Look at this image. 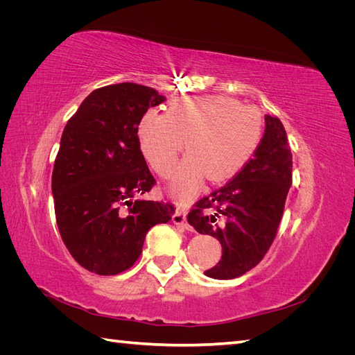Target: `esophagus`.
Segmentation results:
<instances>
[{
	"label": "esophagus",
	"mask_w": 355,
	"mask_h": 355,
	"mask_svg": "<svg viewBox=\"0 0 355 355\" xmlns=\"http://www.w3.org/2000/svg\"><path fill=\"white\" fill-rule=\"evenodd\" d=\"M171 220H173L175 225H179L180 228H185V230L191 228L189 225H188V222H187V214H185V211H182V210H178L173 214V218H171Z\"/></svg>",
	"instance_id": "34e87169"
}]
</instances>
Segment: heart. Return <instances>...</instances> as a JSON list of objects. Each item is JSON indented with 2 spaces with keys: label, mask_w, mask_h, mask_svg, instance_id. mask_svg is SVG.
<instances>
[{
  "label": "heart",
  "mask_w": 355,
  "mask_h": 355,
  "mask_svg": "<svg viewBox=\"0 0 355 355\" xmlns=\"http://www.w3.org/2000/svg\"><path fill=\"white\" fill-rule=\"evenodd\" d=\"M262 132L259 111L227 96L171 101L166 114L146 110L136 127L141 151L161 178L173 175L187 139L188 157L170 187L180 204L196 197L204 176L219 184L239 175L254 155Z\"/></svg>",
  "instance_id": "heart-1"
}]
</instances>
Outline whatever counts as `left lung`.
Returning <instances> with one entry per match:
<instances>
[{"label": "left lung", "instance_id": "8db88e82", "mask_svg": "<svg viewBox=\"0 0 355 355\" xmlns=\"http://www.w3.org/2000/svg\"><path fill=\"white\" fill-rule=\"evenodd\" d=\"M292 166L283 123L265 115V133L252 159L188 214L189 225L222 245L220 261L204 272L207 277L237 278L263 259L283 218Z\"/></svg>", "mask_w": 355, "mask_h": 355}]
</instances>
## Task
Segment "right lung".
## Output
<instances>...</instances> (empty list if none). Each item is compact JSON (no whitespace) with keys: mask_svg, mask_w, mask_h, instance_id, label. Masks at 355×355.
I'll return each mask as SVG.
<instances>
[{"mask_svg":"<svg viewBox=\"0 0 355 355\" xmlns=\"http://www.w3.org/2000/svg\"><path fill=\"white\" fill-rule=\"evenodd\" d=\"M166 101L146 85L93 90L63 128L51 175L56 222L83 268L116 275L139 259L146 232L167 223L175 206L135 200L155 185L137 141L141 115Z\"/></svg>","mask_w":355,"mask_h":355,"instance_id":"add662e5","label":"right lung"}]
</instances>
